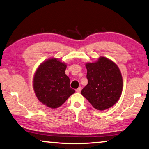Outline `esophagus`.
<instances>
[{"label": "esophagus", "mask_w": 149, "mask_h": 149, "mask_svg": "<svg viewBox=\"0 0 149 149\" xmlns=\"http://www.w3.org/2000/svg\"><path fill=\"white\" fill-rule=\"evenodd\" d=\"M81 91V87H79V88H78V89H76V92H77V93H80Z\"/></svg>", "instance_id": "obj_1"}]
</instances>
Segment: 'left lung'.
<instances>
[{
    "label": "left lung",
    "mask_w": 149,
    "mask_h": 149,
    "mask_svg": "<svg viewBox=\"0 0 149 149\" xmlns=\"http://www.w3.org/2000/svg\"><path fill=\"white\" fill-rule=\"evenodd\" d=\"M88 84L81 95L93 107L104 110L114 106L122 91L123 80L119 68L114 62L100 57L97 62L86 64Z\"/></svg>",
    "instance_id": "left-lung-1"
}]
</instances>
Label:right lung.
<instances>
[{"label": "right lung", "instance_id": "add662e5", "mask_svg": "<svg viewBox=\"0 0 149 149\" xmlns=\"http://www.w3.org/2000/svg\"><path fill=\"white\" fill-rule=\"evenodd\" d=\"M66 64L56 58H50L39 65L33 77V89L37 99L51 108L64 104L75 93L65 74Z\"/></svg>", "mask_w": 149, "mask_h": 149}]
</instances>
